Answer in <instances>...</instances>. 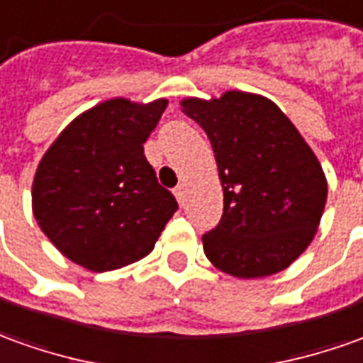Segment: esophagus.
Returning <instances> with one entry per match:
<instances>
[{
  "label": "esophagus",
  "mask_w": 363,
  "mask_h": 363,
  "mask_svg": "<svg viewBox=\"0 0 363 363\" xmlns=\"http://www.w3.org/2000/svg\"><path fill=\"white\" fill-rule=\"evenodd\" d=\"M174 196H176L177 203H179V206H182V207L186 206V187L177 186L176 189H174Z\"/></svg>",
  "instance_id": "1"
}]
</instances>
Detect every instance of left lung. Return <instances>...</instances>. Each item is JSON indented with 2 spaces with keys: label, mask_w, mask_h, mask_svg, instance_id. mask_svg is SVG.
<instances>
[{
  "label": "left lung",
  "mask_w": 363,
  "mask_h": 363,
  "mask_svg": "<svg viewBox=\"0 0 363 363\" xmlns=\"http://www.w3.org/2000/svg\"><path fill=\"white\" fill-rule=\"evenodd\" d=\"M179 104L206 130L223 187L221 221L203 235L206 257L237 279L284 271L308 249L324 213L328 182L316 154L261 94L227 91Z\"/></svg>",
  "instance_id": "8db88e82"
}]
</instances>
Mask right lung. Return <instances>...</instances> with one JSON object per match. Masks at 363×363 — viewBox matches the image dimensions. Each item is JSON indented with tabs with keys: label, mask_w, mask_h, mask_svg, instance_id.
I'll list each match as a JSON object with an SVG mask.
<instances>
[{
	"label": "right lung",
	"mask_w": 363,
	"mask_h": 363,
	"mask_svg": "<svg viewBox=\"0 0 363 363\" xmlns=\"http://www.w3.org/2000/svg\"><path fill=\"white\" fill-rule=\"evenodd\" d=\"M166 99H110L84 110L45 152L31 203L41 231L86 271L122 269L152 253L177 201L144 156Z\"/></svg>",
	"instance_id": "obj_1"
}]
</instances>
